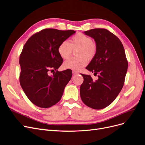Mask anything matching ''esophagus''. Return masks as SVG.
I'll use <instances>...</instances> for the list:
<instances>
[{
    "mask_svg": "<svg viewBox=\"0 0 145 145\" xmlns=\"http://www.w3.org/2000/svg\"><path fill=\"white\" fill-rule=\"evenodd\" d=\"M72 74H73V75H74V74H79V72H76V71H73L72 72Z\"/></svg>",
    "mask_w": 145,
    "mask_h": 145,
    "instance_id": "34e87169",
    "label": "esophagus"
}]
</instances>
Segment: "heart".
<instances>
[{"instance_id": "b5f03b06", "label": "heart", "mask_w": 145, "mask_h": 145, "mask_svg": "<svg viewBox=\"0 0 145 145\" xmlns=\"http://www.w3.org/2000/svg\"><path fill=\"white\" fill-rule=\"evenodd\" d=\"M77 57H72L63 63V67L67 69L78 71L87 64L88 60L95 57L97 47L89 36L82 33H78L71 39L69 43L65 41L60 43L58 47V53L60 57L66 60L72 56L73 51Z\"/></svg>"}]
</instances>
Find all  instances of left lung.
<instances>
[{"label":"left lung","instance_id":"obj_1","mask_svg":"<svg viewBox=\"0 0 145 145\" xmlns=\"http://www.w3.org/2000/svg\"><path fill=\"white\" fill-rule=\"evenodd\" d=\"M84 34L93 39L97 47L95 56L86 69L98 74V79L94 80L90 75L82 74L84 82L80 95L88 106L103 109L114 101L122 89L128 62L121 41L108 30L95 28Z\"/></svg>","mask_w":145,"mask_h":145}]
</instances>
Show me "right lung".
Listing matches in <instances>:
<instances>
[{
	"label": "right lung",
	"mask_w": 145,
	"mask_h": 145,
	"mask_svg": "<svg viewBox=\"0 0 145 145\" xmlns=\"http://www.w3.org/2000/svg\"><path fill=\"white\" fill-rule=\"evenodd\" d=\"M76 31L44 29L31 36L20 57V84L30 101L47 108L60 100L65 88L71 79V69L59 72L63 59L58 53L60 43ZM55 70L52 76L48 73Z\"/></svg>",
	"instance_id": "add662e5"
}]
</instances>
